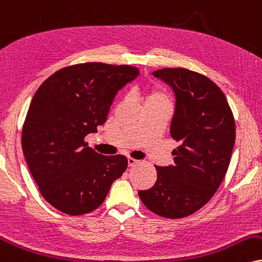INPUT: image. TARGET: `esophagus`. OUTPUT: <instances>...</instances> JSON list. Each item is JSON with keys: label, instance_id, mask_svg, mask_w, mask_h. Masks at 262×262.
Listing matches in <instances>:
<instances>
[{"label": "esophagus", "instance_id": "esophagus-1", "mask_svg": "<svg viewBox=\"0 0 262 262\" xmlns=\"http://www.w3.org/2000/svg\"><path fill=\"white\" fill-rule=\"evenodd\" d=\"M127 163H128V166H130V167H134V166H136L137 164H138V160L134 159V158H128V159H127Z\"/></svg>", "mask_w": 262, "mask_h": 262}]
</instances>
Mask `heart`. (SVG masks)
Here are the masks:
<instances>
[{
	"label": "heart",
	"mask_w": 262,
	"mask_h": 262,
	"mask_svg": "<svg viewBox=\"0 0 262 262\" xmlns=\"http://www.w3.org/2000/svg\"><path fill=\"white\" fill-rule=\"evenodd\" d=\"M144 103L146 108L150 105H170V97L164 89L159 86H150L144 91Z\"/></svg>",
	"instance_id": "obj_1"
}]
</instances>
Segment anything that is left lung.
Wrapping results in <instances>:
<instances>
[{
	"label": "left lung",
	"instance_id": "left-lung-1",
	"mask_svg": "<svg viewBox=\"0 0 262 262\" xmlns=\"http://www.w3.org/2000/svg\"><path fill=\"white\" fill-rule=\"evenodd\" d=\"M172 87L176 109L171 137L173 165L157 166V182L138 195L154 214L182 219L203 208L220 187L235 140L233 113L221 89L203 74L185 68L153 73Z\"/></svg>",
	"mask_w": 262,
	"mask_h": 262
}]
</instances>
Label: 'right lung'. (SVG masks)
<instances>
[{"instance_id": "add662e5", "label": "right lung", "mask_w": 262, "mask_h": 262, "mask_svg": "<svg viewBox=\"0 0 262 262\" xmlns=\"http://www.w3.org/2000/svg\"><path fill=\"white\" fill-rule=\"evenodd\" d=\"M138 75L131 66L74 64L45 80L32 97L23 153L42 196L59 211L96 210L127 167V158L98 154L85 137L104 124L116 93Z\"/></svg>"}]
</instances>
